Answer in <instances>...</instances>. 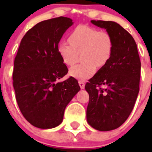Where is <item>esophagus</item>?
<instances>
[{"label": "esophagus", "mask_w": 152, "mask_h": 152, "mask_svg": "<svg viewBox=\"0 0 152 152\" xmlns=\"http://www.w3.org/2000/svg\"><path fill=\"white\" fill-rule=\"evenodd\" d=\"M78 84H79V86H80V88H81V89H84V85H85V84H84V81H83V80H79Z\"/></svg>", "instance_id": "obj_1"}]
</instances>
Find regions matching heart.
I'll list each match as a JSON object with an SVG mask.
<instances>
[{
    "mask_svg": "<svg viewBox=\"0 0 152 152\" xmlns=\"http://www.w3.org/2000/svg\"><path fill=\"white\" fill-rule=\"evenodd\" d=\"M69 43L60 42L58 52L66 65H72L80 54V64L70 68L69 75L79 80L92 77L96 67L101 68L107 64L113 54V41L107 31H99L88 25H78L68 37Z\"/></svg>",
    "mask_w": 152,
    "mask_h": 152,
    "instance_id": "heart-1",
    "label": "heart"
}]
</instances>
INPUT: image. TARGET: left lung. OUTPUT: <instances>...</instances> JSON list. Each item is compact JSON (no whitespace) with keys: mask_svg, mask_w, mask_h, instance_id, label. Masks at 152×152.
Wrapping results in <instances>:
<instances>
[{"mask_svg":"<svg viewBox=\"0 0 152 152\" xmlns=\"http://www.w3.org/2000/svg\"><path fill=\"white\" fill-rule=\"evenodd\" d=\"M91 23L111 35L113 50L107 64L85 85L89 94L87 121L95 129L110 131L123 125L133 110L139 92L141 61L133 37L119 24Z\"/></svg>","mask_w":152,"mask_h":152,"instance_id":"left-lung-1","label":"left lung"}]
</instances>
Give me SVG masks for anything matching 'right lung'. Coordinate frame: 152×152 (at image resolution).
<instances>
[{"instance_id": "1", "label": "right lung", "mask_w": 152, "mask_h": 152, "mask_svg": "<svg viewBox=\"0 0 152 152\" xmlns=\"http://www.w3.org/2000/svg\"><path fill=\"white\" fill-rule=\"evenodd\" d=\"M72 24V19L64 17L37 23L23 37L14 59L16 100L24 118L37 128L61 124L67 105L80 90L73 77L56 82L68 72L58 45Z\"/></svg>"}]
</instances>
